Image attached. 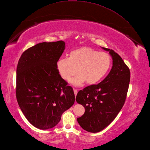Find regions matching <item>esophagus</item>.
Listing matches in <instances>:
<instances>
[{
    "instance_id": "34e87169",
    "label": "esophagus",
    "mask_w": 150,
    "mask_h": 150,
    "mask_svg": "<svg viewBox=\"0 0 150 150\" xmlns=\"http://www.w3.org/2000/svg\"><path fill=\"white\" fill-rule=\"evenodd\" d=\"M74 93L75 96H76V95H77V93H78V91H77V90L74 89Z\"/></svg>"
}]
</instances>
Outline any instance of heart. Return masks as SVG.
Segmentation results:
<instances>
[{"instance_id":"heart-1","label":"heart","mask_w":150,"mask_h":150,"mask_svg":"<svg viewBox=\"0 0 150 150\" xmlns=\"http://www.w3.org/2000/svg\"><path fill=\"white\" fill-rule=\"evenodd\" d=\"M111 64V58L105 52H99L89 47H82L71 51L68 58H61L56 66L60 76L69 80L77 72L79 74L70 83L80 85L86 83L95 85L107 74Z\"/></svg>"}]
</instances>
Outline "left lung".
Segmentation results:
<instances>
[{
	"instance_id": "8db88e82",
	"label": "left lung",
	"mask_w": 150,
	"mask_h": 150,
	"mask_svg": "<svg viewBox=\"0 0 150 150\" xmlns=\"http://www.w3.org/2000/svg\"><path fill=\"white\" fill-rule=\"evenodd\" d=\"M102 48L112 58L110 72L100 83L79 91L76 98L85 109L78 122L83 129L92 133L104 129L118 115L125 103L130 79L129 69L121 57L112 50Z\"/></svg>"
}]
</instances>
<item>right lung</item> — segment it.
Masks as SVG:
<instances>
[{
    "mask_svg": "<svg viewBox=\"0 0 150 150\" xmlns=\"http://www.w3.org/2000/svg\"><path fill=\"white\" fill-rule=\"evenodd\" d=\"M64 41L39 43L23 53L16 69L18 105L33 126L41 130L55 127L62 115L74 104L72 88L62 78L57 60Z\"/></svg>",
    "mask_w": 150,
    "mask_h": 150,
    "instance_id": "add662e5",
    "label": "right lung"
}]
</instances>
